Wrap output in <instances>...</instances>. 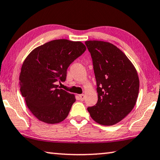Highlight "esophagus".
Wrapping results in <instances>:
<instances>
[{"instance_id": "obj_1", "label": "esophagus", "mask_w": 160, "mask_h": 160, "mask_svg": "<svg viewBox=\"0 0 160 160\" xmlns=\"http://www.w3.org/2000/svg\"><path fill=\"white\" fill-rule=\"evenodd\" d=\"M78 97H79V99L82 101L84 100V99H85V95L84 94H80L79 96H78Z\"/></svg>"}]
</instances>
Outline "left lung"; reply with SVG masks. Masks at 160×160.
Here are the masks:
<instances>
[{"label":"left lung","mask_w":160,"mask_h":160,"mask_svg":"<svg viewBox=\"0 0 160 160\" xmlns=\"http://www.w3.org/2000/svg\"><path fill=\"white\" fill-rule=\"evenodd\" d=\"M91 53L97 80L98 102L87 110L98 124L111 126L126 117L136 104L139 79L133 63L114 44L85 42Z\"/></svg>","instance_id":"1"}]
</instances>
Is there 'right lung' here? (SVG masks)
<instances>
[{"label": "right lung", "mask_w": 160, "mask_h": 160, "mask_svg": "<svg viewBox=\"0 0 160 160\" xmlns=\"http://www.w3.org/2000/svg\"><path fill=\"white\" fill-rule=\"evenodd\" d=\"M81 41L53 40L34 48L21 66L19 84L26 104L39 121L57 124L67 117L75 96L58 88L67 68L86 51Z\"/></svg>", "instance_id": "obj_1"}]
</instances>
